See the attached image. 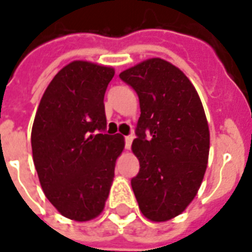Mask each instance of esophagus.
I'll return each instance as SVG.
<instances>
[{"label": "esophagus", "instance_id": "esophagus-1", "mask_svg": "<svg viewBox=\"0 0 252 252\" xmlns=\"http://www.w3.org/2000/svg\"><path fill=\"white\" fill-rule=\"evenodd\" d=\"M133 138H134V137H133L132 134H129V136H126V149H128V150H129L130 146H132Z\"/></svg>", "mask_w": 252, "mask_h": 252}]
</instances>
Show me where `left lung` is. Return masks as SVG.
Returning a JSON list of instances; mask_svg holds the SVG:
<instances>
[{
	"label": "left lung",
	"mask_w": 252,
	"mask_h": 252,
	"mask_svg": "<svg viewBox=\"0 0 252 252\" xmlns=\"http://www.w3.org/2000/svg\"><path fill=\"white\" fill-rule=\"evenodd\" d=\"M119 77L140 99L132 144L140 171L130 181L133 193L145 218L167 221L194 199L207 168L210 130L203 106L185 73L164 59H147Z\"/></svg>",
	"instance_id": "1"
}]
</instances>
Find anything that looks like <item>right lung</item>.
I'll return each mask as SVG.
<instances>
[{"mask_svg":"<svg viewBox=\"0 0 252 252\" xmlns=\"http://www.w3.org/2000/svg\"><path fill=\"white\" fill-rule=\"evenodd\" d=\"M112 67L73 61L46 88L31 144L45 195L67 219L88 221L103 211L124 137L106 134L105 98Z\"/></svg>","mask_w":252,"mask_h":252,"instance_id":"1","label":"right lung"}]
</instances>
